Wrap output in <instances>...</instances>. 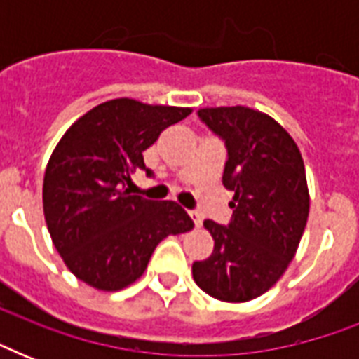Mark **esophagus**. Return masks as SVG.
<instances>
[{"label": "esophagus", "instance_id": "34e87169", "mask_svg": "<svg viewBox=\"0 0 359 359\" xmlns=\"http://www.w3.org/2000/svg\"><path fill=\"white\" fill-rule=\"evenodd\" d=\"M190 218L194 219V224L197 225V227H201L203 224V216L199 212H196V210H190Z\"/></svg>", "mask_w": 359, "mask_h": 359}]
</instances>
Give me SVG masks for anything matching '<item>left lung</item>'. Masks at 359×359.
I'll return each instance as SVG.
<instances>
[{
    "label": "left lung",
    "instance_id": "8db88e82",
    "mask_svg": "<svg viewBox=\"0 0 359 359\" xmlns=\"http://www.w3.org/2000/svg\"><path fill=\"white\" fill-rule=\"evenodd\" d=\"M197 117L225 143L222 182L235 197L229 224L205 219L214 251L194 262V279L222 302L253 300L283 276L306 229L304 160L287 130L261 111L205 108Z\"/></svg>",
    "mask_w": 359,
    "mask_h": 359
}]
</instances>
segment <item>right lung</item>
Masks as SVG:
<instances>
[{
  "instance_id": "add662e5",
  "label": "right lung",
  "mask_w": 359,
  "mask_h": 359,
  "mask_svg": "<svg viewBox=\"0 0 359 359\" xmlns=\"http://www.w3.org/2000/svg\"><path fill=\"white\" fill-rule=\"evenodd\" d=\"M190 114L115 98L65 132L46 165L42 203L53 245L76 278L100 290L124 289L165 236L194 229L175 201L130 196L126 188L140 169L152 177L143 151Z\"/></svg>"
}]
</instances>
